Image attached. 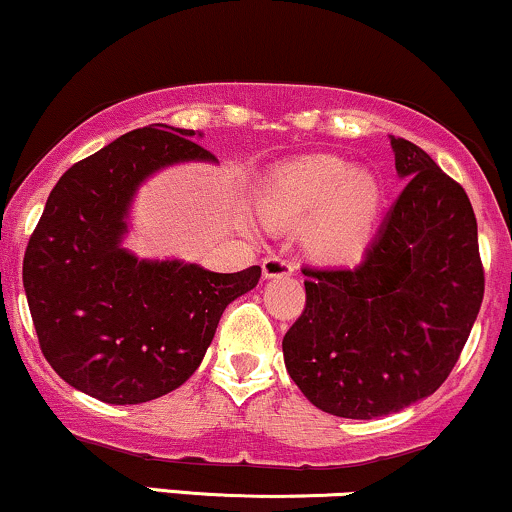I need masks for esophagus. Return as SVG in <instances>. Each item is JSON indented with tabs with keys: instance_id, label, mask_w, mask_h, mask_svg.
I'll return each mask as SVG.
<instances>
[{
	"instance_id": "esophagus-1",
	"label": "esophagus",
	"mask_w": 512,
	"mask_h": 512,
	"mask_svg": "<svg viewBox=\"0 0 512 512\" xmlns=\"http://www.w3.org/2000/svg\"><path fill=\"white\" fill-rule=\"evenodd\" d=\"M293 272H296V262L284 255H269L262 260V274L267 279H272V276H289Z\"/></svg>"
}]
</instances>
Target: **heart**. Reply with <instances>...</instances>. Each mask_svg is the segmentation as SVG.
Instances as JSON below:
<instances>
[{
	"label": "heart",
	"instance_id": "b5f03b06",
	"mask_svg": "<svg viewBox=\"0 0 512 512\" xmlns=\"http://www.w3.org/2000/svg\"><path fill=\"white\" fill-rule=\"evenodd\" d=\"M378 180L334 156L281 163L262 185L260 211L272 223L310 221L308 245L327 260H349L366 245L380 209Z\"/></svg>",
	"mask_w": 512,
	"mask_h": 512
}]
</instances>
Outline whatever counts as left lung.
<instances>
[{
	"label": "left lung",
	"instance_id": "obj_1",
	"mask_svg": "<svg viewBox=\"0 0 512 512\" xmlns=\"http://www.w3.org/2000/svg\"><path fill=\"white\" fill-rule=\"evenodd\" d=\"M407 185L356 267H308L305 308L284 337L291 380L344 419L395 414L455 368L481 301L477 216L460 182L392 139Z\"/></svg>",
	"mask_w": 512,
	"mask_h": 512
}]
</instances>
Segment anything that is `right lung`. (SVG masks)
Here are the masks:
<instances>
[{"instance_id":"1","label":"right lung","mask_w":512,"mask_h":512,"mask_svg":"<svg viewBox=\"0 0 512 512\" xmlns=\"http://www.w3.org/2000/svg\"><path fill=\"white\" fill-rule=\"evenodd\" d=\"M195 129L142 127L74 163L52 187L23 255V289L40 351L76 390L108 404L173 392L199 368L223 310L262 269L216 274L146 262L120 248L146 175L178 161H216Z\"/></svg>"}]
</instances>
